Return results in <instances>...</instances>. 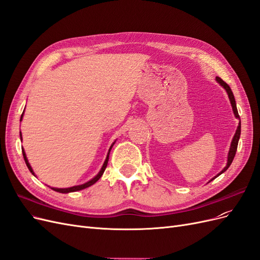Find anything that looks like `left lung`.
Returning a JSON list of instances; mask_svg holds the SVG:
<instances>
[{"instance_id":"left-lung-1","label":"left lung","mask_w":260,"mask_h":260,"mask_svg":"<svg viewBox=\"0 0 260 260\" xmlns=\"http://www.w3.org/2000/svg\"><path fill=\"white\" fill-rule=\"evenodd\" d=\"M216 80L221 84L223 88H224V90L226 91V93H228V96H229V100H230V102H231V105H232V109H233V113H234V115H235V117L237 118H239L240 119V116H239V113H238V108H237V103H235V99H234V95H233V93H232V91H231V88L229 85H228L221 78H219V77H217L216 78ZM240 136H241V121L239 122V125H238V129H237V131H235V135H234V137H233V139H232V142H231V146H230V151H229V154H228V162H226V166L222 169V171L220 172L219 175H217L215 178H217L218 176H220L222 174V172H224L228 168L230 167V165L232 164V161H233V158H234V156H235V153H237V148H238V143H239V139H240ZM214 178V179H215ZM212 180V179H211ZM210 180V181H211Z\"/></svg>"}]
</instances>
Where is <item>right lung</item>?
<instances>
[{
    "label": "right lung",
    "mask_w": 260,
    "mask_h": 260,
    "mask_svg": "<svg viewBox=\"0 0 260 260\" xmlns=\"http://www.w3.org/2000/svg\"><path fill=\"white\" fill-rule=\"evenodd\" d=\"M22 116H23V113H22V115H21V117H20V121H21V119H22ZM20 139H21V132H20ZM114 144H115V142L113 143V145H114ZM113 145L111 146V148H109L108 154H107V157H106V159H105V161H104V164H103V167H102V169L100 170L99 174H98L95 177H94L92 180L88 181V182H85L84 184H81V185H76V186L67 187V188H57V187H51L52 190L56 191V192H59V193H69V192H76V191H80V190H83V188H85V187H89V186H91L92 184L95 183L96 181H98V180H99V179L102 177V175L104 174V171H105V169H106V167H107V162H108V158H109V152H111V149H112ZM21 149H22L23 159H25V162H26V165H27V167H28V169L30 170L31 174H32V175L35 176V172H34L32 168H31L30 164L28 162V159H27V156H26V153H25V151H23V148H21Z\"/></svg>",
    "instance_id": "right-lung-1"
}]
</instances>
